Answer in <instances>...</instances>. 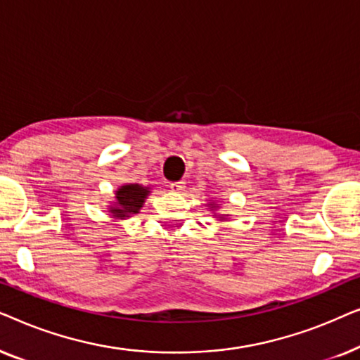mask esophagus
Here are the masks:
<instances>
[{"label":"esophagus","mask_w":360,"mask_h":360,"mask_svg":"<svg viewBox=\"0 0 360 360\" xmlns=\"http://www.w3.org/2000/svg\"><path fill=\"white\" fill-rule=\"evenodd\" d=\"M170 190L174 191V193H184L185 181H174V184H170Z\"/></svg>","instance_id":"1"}]
</instances>
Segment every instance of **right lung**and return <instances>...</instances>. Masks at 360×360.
I'll list each match as a JSON object with an SVG mask.
<instances>
[{
    "label": "right lung",
    "instance_id": "right-lung-1",
    "mask_svg": "<svg viewBox=\"0 0 360 360\" xmlns=\"http://www.w3.org/2000/svg\"><path fill=\"white\" fill-rule=\"evenodd\" d=\"M149 190L141 185H124L116 191V205L111 208V213L116 218H127L129 214H136L144 203Z\"/></svg>",
    "mask_w": 360,
    "mask_h": 360
}]
</instances>
